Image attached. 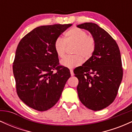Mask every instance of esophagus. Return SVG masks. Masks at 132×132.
Instances as JSON below:
<instances>
[{
    "label": "esophagus",
    "instance_id": "1",
    "mask_svg": "<svg viewBox=\"0 0 132 132\" xmlns=\"http://www.w3.org/2000/svg\"><path fill=\"white\" fill-rule=\"evenodd\" d=\"M70 73H71V76H73L74 72H73V70H72V69H70Z\"/></svg>",
    "mask_w": 132,
    "mask_h": 132
}]
</instances>
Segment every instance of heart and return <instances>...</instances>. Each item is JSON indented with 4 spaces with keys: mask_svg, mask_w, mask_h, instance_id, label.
<instances>
[{
    "mask_svg": "<svg viewBox=\"0 0 132 132\" xmlns=\"http://www.w3.org/2000/svg\"><path fill=\"white\" fill-rule=\"evenodd\" d=\"M66 39L57 37L54 43L56 53L59 57L64 56L67 44L75 45L74 48L75 55L67 56L61 61V64L64 67L74 68L80 66L82 63V58L87 60L92 56L95 48V40L87 33L79 28H72L66 33Z\"/></svg>",
    "mask_w": 132,
    "mask_h": 132,
    "instance_id": "obj_1",
    "label": "heart"
}]
</instances>
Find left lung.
Instances as JSON below:
<instances>
[{
	"label": "left lung",
	"instance_id": "left-lung-1",
	"mask_svg": "<svg viewBox=\"0 0 132 132\" xmlns=\"http://www.w3.org/2000/svg\"><path fill=\"white\" fill-rule=\"evenodd\" d=\"M77 27L91 33L95 42L93 54L82 66L74 70L79 83V99L87 108L102 110L113 102L123 77V68L118 45L105 30L94 23Z\"/></svg>",
	"mask_w": 132,
	"mask_h": 132
}]
</instances>
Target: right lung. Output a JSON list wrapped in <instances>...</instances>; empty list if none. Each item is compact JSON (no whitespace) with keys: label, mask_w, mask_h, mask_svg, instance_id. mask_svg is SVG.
I'll return each instance as SVG.
<instances>
[{"label":"right lung","mask_w":132,"mask_h":132,"mask_svg":"<svg viewBox=\"0 0 132 132\" xmlns=\"http://www.w3.org/2000/svg\"><path fill=\"white\" fill-rule=\"evenodd\" d=\"M72 24L37 27L27 34L16 48L13 72L18 96L35 110L45 111L56 104L71 74L59 65L54 43ZM54 70H56L55 73Z\"/></svg>","instance_id":"obj_1"}]
</instances>
